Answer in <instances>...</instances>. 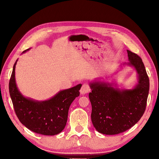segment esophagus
Segmentation results:
<instances>
[{
  "label": "esophagus",
  "instance_id": "obj_1",
  "mask_svg": "<svg viewBox=\"0 0 159 159\" xmlns=\"http://www.w3.org/2000/svg\"><path fill=\"white\" fill-rule=\"evenodd\" d=\"M89 91H90L89 86L88 84H84L82 86V87L80 88V94L83 95H85V94L88 93Z\"/></svg>",
  "mask_w": 159,
  "mask_h": 159
}]
</instances>
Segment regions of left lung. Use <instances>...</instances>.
I'll return each mask as SVG.
<instances>
[{
	"label": "left lung",
	"instance_id": "obj_1",
	"mask_svg": "<svg viewBox=\"0 0 159 159\" xmlns=\"http://www.w3.org/2000/svg\"><path fill=\"white\" fill-rule=\"evenodd\" d=\"M127 52L129 62L122 65L135 69L138 82L134 88L120 89L113 87V83L96 80L89 83L91 121L96 130L104 135L119 134L129 129L146 110L149 80L145 66L139 55L129 50Z\"/></svg>",
	"mask_w": 159,
	"mask_h": 159
}]
</instances>
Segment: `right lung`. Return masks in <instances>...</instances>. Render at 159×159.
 Returning a JSON list of instances; mask_svg holds the SVG:
<instances>
[{
    "instance_id": "right-lung-1",
    "label": "right lung",
    "mask_w": 159,
    "mask_h": 159,
    "mask_svg": "<svg viewBox=\"0 0 159 159\" xmlns=\"http://www.w3.org/2000/svg\"><path fill=\"white\" fill-rule=\"evenodd\" d=\"M25 50L22 53L28 51ZM16 61L9 83L10 94L15 113L20 122L30 130L44 135H55L61 133L68 120L69 108L75 98L79 97L82 86L60 91L46 101H38L24 97L15 81Z\"/></svg>"
}]
</instances>
